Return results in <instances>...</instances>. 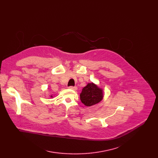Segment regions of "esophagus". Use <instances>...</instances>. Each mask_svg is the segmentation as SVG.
Masks as SVG:
<instances>
[{"label":"esophagus","mask_w":158,"mask_h":158,"mask_svg":"<svg viewBox=\"0 0 158 158\" xmlns=\"http://www.w3.org/2000/svg\"><path fill=\"white\" fill-rule=\"evenodd\" d=\"M69 89H72V90H74V91H76V90L77 89V87L70 86V87H69Z\"/></svg>","instance_id":"esophagus-1"}]
</instances>
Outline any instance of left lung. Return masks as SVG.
I'll list each match as a JSON object with an SVG mask.
<instances>
[{
  "label": "left lung",
  "instance_id": "1",
  "mask_svg": "<svg viewBox=\"0 0 158 158\" xmlns=\"http://www.w3.org/2000/svg\"><path fill=\"white\" fill-rule=\"evenodd\" d=\"M104 98L103 89L94 82L88 83L80 94V99L85 106H92L99 103Z\"/></svg>",
  "mask_w": 158,
  "mask_h": 158
}]
</instances>
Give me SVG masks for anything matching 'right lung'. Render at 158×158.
<instances>
[{"label":"right lung","mask_w":158,"mask_h":158,"mask_svg":"<svg viewBox=\"0 0 158 158\" xmlns=\"http://www.w3.org/2000/svg\"><path fill=\"white\" fill-rule=\"evenodd\" d=\"M50 96V97H51V98H53V96H52V95H50V96Z\"/></svg>","instance_id":"obj_1"}]
</instances>
